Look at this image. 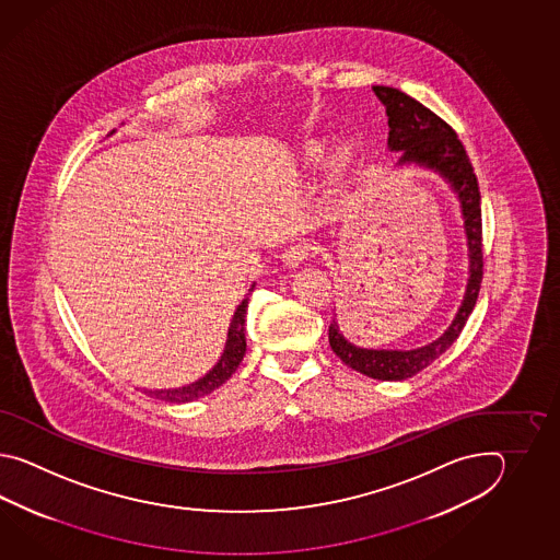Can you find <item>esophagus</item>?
<instances>
[{
	"instance_id": "esophagus-1",
	"label": "esophagus",
	"mask_w": 560,
	"mask_h": 560,
	"mask_svg": "<svg viewBox=\"0 0 560 560\" xmlns=\"http://www.w3.org/2000/svg\"><path fill=\"white\" fill-rule=\"evenodd\" d=\"M310 252H312V248H310L306 242H296V244L288 246V248L282 252V262H284L288 268H296L298 264H302L308 258Z\"/></svg>"
}]
</instances>
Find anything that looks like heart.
Wrapping results in <instances>:
<instances>
[{"instance_id": "heart-1", "label": "heart", "mask_w": 560, "mask_h": 560, "mask_svg": "<svg viewBox=\"0 0 560 560\" xmlns=\"http://www.w3.org/2000/svg\"><path fill=\"white\" fill-rule=\"evenodd\" d=\"M326 143L322 140H312V142L304 145L302 150V164L306 167H318L324 162V155H326ZM354 166V150L350 143L340 145L328 160V172H330V179H332L334 186H345L346 179L350 176Z\"/></svg>"}]
</instances>
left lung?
<instances>
[{
    "label": "left lung",
    "mask_w": 560,
    "mask_h": 560,
    "mask_svg": "<svg viewBox=\"0 0 560 560\" xmlns=\"http://www.w3.org/2000/svg\"><path fill=\"white\" fill-rule=\"evenodd\" d=\"M388 114V145L394 152H405L398 164L417 162L420 166L432 167L441 172L453 184L454 190L463 203L468 256H470V278L466 285L465 300L448 330L432 345L417 350H366L357 348L338 332L336 320L330 322L328 340L332 352L345 362L346 366L357 370L364 376L376 381H405L430 366L454 340L460 336L470 312L475 308L476 298L482 282V210H480V191L475 167L466 154L465 145L458 140L456 131L432 109L422 106L418 100L406 95L396 88L374 85Z\"/></svg>",
    "instance_id": "8db88e82"
}]
</instances>
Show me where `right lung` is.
<instances>
[{"mask_svg":"<svg viewBox=\"0 0 560 560\" xmlns=\"http://www.w3.org/2000/svg\"><path fill=\"white\" fill-rule=\"evenodd\" d=\"M246 306H248V296L242 300V304L234 312V318H232L230 330H228L224 354L218 360L214 369L210 370L203 378H200L198 382H191L188 386L174 388V390H154V393L150 390L148 394L154 396L158 400L179 405V402H190V400H196V398H202L206 394L215 390L218 386H222L236 372L242 358L246 354V328H244Z\"/></svg>","mask_w":560,"mask_h":560,"instance_id":"add662e5","label":"right lung"}]
</instances>
